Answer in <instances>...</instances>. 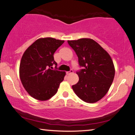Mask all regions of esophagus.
I'll use <instances>...</instances> for the list:
<instances>
[{"label":"esophagus","instance_id":"obj_1","mask_svg":"<svg viewBox=\"0 0 135 135\" xmlns=\"http://www.w3.org/2000/svg\"><path fill=\"white\" fill-rule=\"evenodd\" d=\"M72 73H73V70H71V71H70L66 72V74H67L68 75H70L71 74H72Z\"/></svg>","mask_w":135,"mask_h":135}]
</instances>
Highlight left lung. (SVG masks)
Returning <instances> with one entry per match:
<instances>
[{
    "instance_id": "obj_1",
    "label": "left lung",
    "mask_w": 135,
    "mask_h": 135,
    "mask_svg": "<svg viewBox=\"0 0 135 135\" xmlns=\"http://www.w3.org/2000/svg\"><path fill=\"white\" fill-rule=\"evenodd\" d=\"M84 69L77 72L78 83L72 86L75 94L85 102L95 103L109 90L115 76V67L109 54L90 38L68 40Z\"/></svg>"
}]
</instances>
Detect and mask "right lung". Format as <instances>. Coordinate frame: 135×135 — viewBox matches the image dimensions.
Here are the masks:
<instances>
[{
  "label": "right lung",
  "instance_id": "right-lung-1",
  "mask_svg": "<svg viewBox=\"0 0 135 135\" xmlns=\"http://www.w3.org/2000/svg\"><path fill=\"white\" fill-rule=\"evenodd\" d=\"M64 40L47 37L39 38L30 45L21 59L19 74L23 86L36 100L50 99L57 92L66 72L51 69L54 53Z\"/></svg>",
  "mask_w": 135,
  "mask_h": 135
}]
</instances>
